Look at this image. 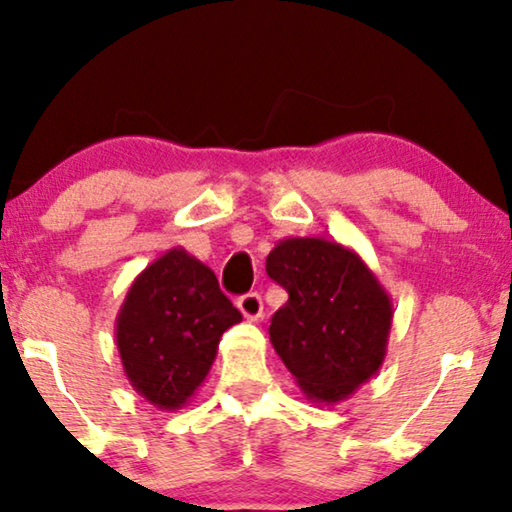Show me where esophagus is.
Here are the masks:
<instances>
[{
	"instance_id": "1",
	"label": "esophagus",
	"mask_w": 512,
	"mask_h": 512,
	"mask_svg": "<svg viewBox=\"0 0 512 512\" xmlns=\"http://www.w3.org/2000/svg\"><path fill=\"white\" fill-rule=\"evenodd\" d=\"M237 307H240L244 319L249 321H256L263 314V300L258 293H244V296H240V300H237Z\"/></svg>"
}]
</instances>
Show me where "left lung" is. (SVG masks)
I'll return each mask as SVG.
<instances>
[{"mask_svg":"<svg viewBox=\"0 0 512 512\" xmlns=\"http://www.w3.org/2000/svg\"><path fill=\"white\" fill-rule=\"evenodd\" d=\"M289 300L270 342L312 403H340L380 370L394 319L389 293L354 249L324 237H286L265 261Z\"/></svg>","mask_w":512,"mask_h":512,"instance_id":"obj_1","label":"left lung"}]
</instances>
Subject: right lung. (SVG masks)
I'll return each instance as SVG.
<instances>
[{
    "instance_id": "1",
    "label": "right lung",
    "mask_w": 512,
    "mask_h": 512,
    "mask_svg": "<svg viewBox=\"0 0 512 512\" xmlns=\"http://www.w3.org/2000/svg\"><path fill=\"white\" fill-rule=\"evenodd\" d=\"M242 314L216 275L174 247L139 272L116 317V345L132 389L160 410H179L216 359L221 335Z\"/></svg>"
}]
</instances>
